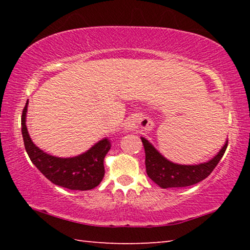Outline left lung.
I'll use <instances>...</instances> for the list:
<instances>
[{
	"instance_id": "obj_1",
	"label": "left lung",
	"mask_w": 250,
	"mask_h": 250,
	"mask_svg": "<svg viewBox=\"0 0 250 250\" xmlns=\"http://www.w3.org/2000/svg\"><path fill=\"white\" fill-rule=\"evenodd\" d=\"M141 140L146 151V174L162 188H185L206 179L216 167L228 146L227 140L221 151L208 162L195 166H182L164 158L146 139L142 137Z\"/></svg>"
}]
</instances>
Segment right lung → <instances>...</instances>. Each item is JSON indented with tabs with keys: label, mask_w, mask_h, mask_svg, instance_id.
<instances>
[{
	"label": "right lung",
	"mask_w": 250,
	"mask_h": 250,
	"mask_svg": "<svg viewBox=\"0 0 250 250\" xmlns=\"http://www.w3.org/2000/svg\"><path fill=\"white\" fill-rule=\"evenodd\" d=\"M28 100L22 113V134L25 150L39 170L55 185L76 191H89L100 184L104 175V160L110 150L107 138L74 158H57L39 149L29 137L26 128Z\"/></svg>",
	"instance_id": "1"
}]
</instances>
